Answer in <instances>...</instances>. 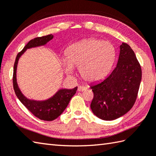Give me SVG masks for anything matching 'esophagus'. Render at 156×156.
Listing matches in <instances>:
<instances>
[{
  "instance_id": "34e87169",
  "label": "esophagus",
  "mask_w": 156,
  "mask_h": 156,
  "mask_svg": "<svg viewBox=\"0 0 156 156\" xmlns=\"http://www.w3.org/2000/svg\"><path fill=\"white\" fill-rule=\"evenodd\" d=\"M87 89L86 87H85L83 86H80L78 87V91L79 92H83V91L86 90Z\"/></svg>"
}]
</instances>
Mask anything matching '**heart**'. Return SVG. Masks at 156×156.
<instances>
[{
	"instance_id": "heart-1",
	"label": "heart",
	"mask_w": 156,
	"mask_h": 156,
	"mask_svg": "<svg viewBox=\"0 0 156 156\" xmlns=\"http://www.w3.org/2000/svg\"><path fill=\"white\" fill-rule=\"evenodd\" d=\"M66 59L61 65L66 75L74 73L75 67L83 80L94 83L103 79L116 58V50L111 43L96 39H85L73 44L65 52Z\"/></svg>"
}]
</instances>
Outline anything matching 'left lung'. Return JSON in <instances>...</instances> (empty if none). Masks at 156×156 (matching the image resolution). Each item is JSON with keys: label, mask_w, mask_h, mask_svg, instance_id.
Instances as JSON below:
<instances>
[{"label": "left lung", "mask_w": 156, "mask_h": 156, "mask_svg": "<svg viewBox=\"0 0 156 156\" xmlns=\"http://www.w3.org/2000/svg\"><path fill=\"white\" fill-rule=\"evenodd\" d=\"M116 67L104 80L93 84L90 107L98 118L111 121L128 113L136 101L142 77L141 67L127 43L119 46Z\"/></svg>", "instance_id": "8db88e82"}]
</instances>
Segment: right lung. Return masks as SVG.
<instances>
[{"instance_id":"right-lung-1","label":"right lung","mask_w":156,"mask_h":156,"mask_svg":"<svg viewBox=\"0 0 156 156\" xmlns=\"http://www.w3.org/2000/svg\"><path fill=\"white\" fill-rule=\"evenodd\" d=\"M53 38H54V35L49 34L41 37H37L30 40L26 44L22 50L17 55L13 67V89L17 97L34 116L44 121H53L58 118L63 113V111L68 106L70 99L77 92V87H75L73 89L62 88L58 90L51 98L45 101H34V100L26 98L22 93L17 83L16 72L20 58L26 51V49L45 45Z\"/></svg>"}]
</instances>
